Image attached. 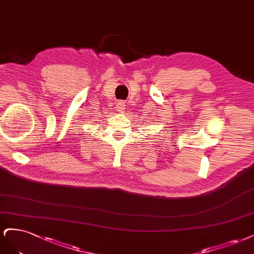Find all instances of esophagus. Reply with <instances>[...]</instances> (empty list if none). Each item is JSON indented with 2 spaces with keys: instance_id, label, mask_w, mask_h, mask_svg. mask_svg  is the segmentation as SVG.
I'll return each instance as SVG.
<instances>
[{
  "instance_id": "34e87169",
  "label": "esophagus",
  "mask_w": 254,
  "mask_h": 254,
  "mask_svg": "<svg viewBox=\"0 0 254 254\" xmlns=\"http://www.w3.org/2000/svg\"><path fill=\"white\" fill-rule=\"evenodd\" d=\"M125 108H126V102H125V101H118V102H117L116 109H117L119 112L124 111V110H125Z\"/></svg>"
}]
</instances>
